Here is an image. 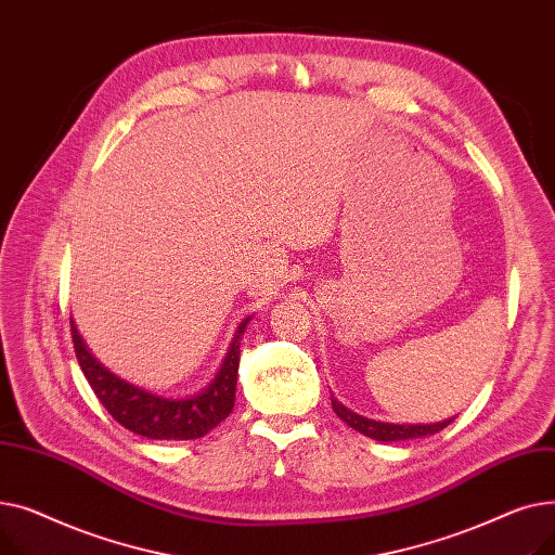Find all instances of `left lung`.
<instances>
[{
    "label": "left lung",
    "instance_id": "8db88e82",
    "mask_svg": "<svg viewBox=\"0 0 555 555\" xmlns=\"http://www.w3.org/2000/svg\"><path fill=\"white\" fill-rule=\"evenodd\" d=\"M333 402V410L335 414L348 425L358 429L360 434L369 436V439H375V441H385V443H391V441H410V439H421V436H429V434H436L446 429L452 418H446L441 423H383V421H373V418H366V416H360L356 412L348 410V406H344L337 398H331Z\"/></svg>",
    "mask_w": 555,
    "mask_h": 555
}]
</instances>
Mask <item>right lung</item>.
I'll return each mask as SVG.
<instances>
[{
  "instance_id": "right-lung-1",
  "label": "right lung",
  "mask_w": 555,
  "mask_h": 555,
  "mask_svg": "<svg viewBox=\"0 0 555 555\" xmlns=\"http://www.w3.org/2000/svg\"><path fill=\"white\" fill-rule=\"evenodd\" d=\"M249 322L251 314L243 319L236 335H233L214 380L189 398H164L114 375L90 353V348H87L74 326V319L72 337L87 383H90L96 398L116 423L153 441H191L209 434L233 410L241 364V339Z\"/></svg>"
}]
</instances>
